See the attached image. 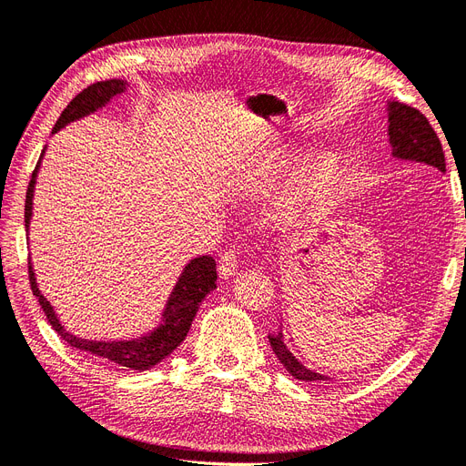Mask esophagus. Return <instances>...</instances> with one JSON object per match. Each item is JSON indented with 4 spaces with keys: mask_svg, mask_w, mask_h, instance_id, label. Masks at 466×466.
Listing matches in <instances>:
<instances>
[{
    "mask_svg": "<svg viewBox=\"0 0 466 466\" xmlns=\"http://www.w3.org/2000/svg\"><path fill=\"white\" fill-rule=\"evenodd\" d=\"M238 269V259H237V252L235 250H226L219 256L218 262V271L221 279H229L237 273Z\"/></svg>",
    "mask_w": 466,
    "mask_h": 466,
    "instance_id": "1",
    "label": "esophagus"
}]
</instances>
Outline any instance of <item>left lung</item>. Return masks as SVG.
I'll return each instance as SVG.
<instances>
[{
	"mask_svg": "<svg viewBox=\"0 0 466 466\" xmlns=\"http://www.w3.org/2000/svg\"><path fill=\"white\" fill-rule=\"evenodd\" d=\"M388 137L392 145V155L403 160H415L428 166H434L440 172H445V157L441 143L432 129L431 122L420 110L400 101L388 103ZM269 344L275 356L285 365L289 373L304 382L327 380L325 375L304 367L298 361L287 344L283 342V332L269 334Z\"/></svg>",
	"mask_w": 466,
	"mask_h": 466,
	"instance_id": "1",
	"label": "left lung"
}]
</instances>
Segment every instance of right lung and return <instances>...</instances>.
I'll use <instances>...</instances> for the list:
<instances>
[{
  "instance_id": "right-lung-1",
  "label": "right lung",
  "mask_w": 466,
  "mask_h": 466,
  "mask_svg": "<svg viewBox=\"0 0 466 466\" xmlns=\"http://www.w3.org/2000/svg\"><path fill=\"white\" fill-rule=\"evenodd\" d=\"M126 82L124 80H106V82H97L87 86L84 91H80L76 97H74L68 106L63 110V115L59 116L57 124L53 127V134H57L61 127L66 124L80 120L82 116H87L91 113H96L97 108L105 106L115 96H120V93L126 91ZM44 157V153H42ZM42 157L35 164V168L32 172V179L28 183V191H26V202H25V226L26 233L30 229V219H32V198H34V185H35V176H38L40 170V162ZM28 275H30V287L34 296L38 298V302L46 313L47 321L55 329V332H59V337L68 342L72 348H78L80 351L89 353V356H96L99 360H106L110 363H116L120 367H127L132 370H147L160 363L164 358H168L170 353L185 340L187 332L191 329V323L195 319V315L198 311V306L202 304L204 298H207L214 289H216V262L212 256H198L193 258L191 262L185 266L183 273L179 275L177 283L166 302L164 313H162V321L160 325L151 330L145 337L132 339V340H86L76 337V334L68 332L59 318L55 313L53 306L47 302V298L40 292L38 283H35L32 262H28Z\"/></svg>"
}]
</instances>
